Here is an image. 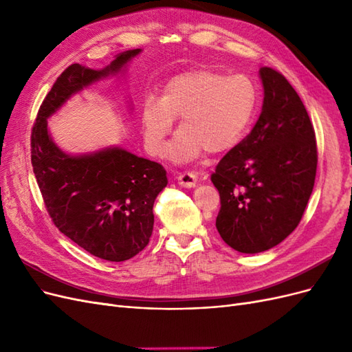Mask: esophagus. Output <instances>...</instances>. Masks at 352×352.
<instances>
[{"label":"esophagus","mask_w":352,"mask_h":352,"mask_svg":"<svg viewBox=\"0 0 352 352\" xmlns=\"http://www.w3.org/2000/svg\"><path fill=\"white\" fill-rule=\"evenodd\" d=\"M176 180H177V184L184 188H195L197 186V176L194 173H189V172L180 173L176 177Z\"/></svg>","instance_id":"obj_1"}]
</instances>
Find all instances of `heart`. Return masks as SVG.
Instances as JSON below:
<instances>
[{"label": "heart", "instance_id": "heart-1", "mask_svg": "<svg viewBox=\"0 0 352 352\" xmlns=\"http://www.w3.org/2000/svg\"><path fill=\"white\" fill-rule=\"evenodd\" d=\"M257 102L254 85L241 74L225 76L199 69L170 79L160 97L145 101L141 124L146 150L160 155L173 120L179 132L167 157L186 163L207 151L223 154L235 146L247 131Z\"/></svg>", "mask_w": 352, "mask_h": 352}]
</instances>
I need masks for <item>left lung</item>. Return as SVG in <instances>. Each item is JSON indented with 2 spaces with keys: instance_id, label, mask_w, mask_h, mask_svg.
I'll return each mask as SVG.
<instances>
[{
  "instance_id": "1",
  "label": "left lung",
  "mask_w": 352,
  "mask_h": 352,
  "mask_svg": "<svg viewBox=\"0 0 352 352\" xmlns=\"http://www.w3.org/2000/svg\"><path fill=\"white\" fill-rule=\"evenodd\" d=\"M258 73L264 89L258 120L211 175L221 204L216 228L243 254L267 251L291 235L317 168L316 135L300 95L279 72Z\"/></svg>"
}]
</instances>
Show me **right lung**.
<instances>
[{
  "mask_svg": "<svg viewBox=\"0 0 352 352\" xmlns=\"http://www.w3.org/2000/svg\"><path fill=\"white\" fill-rule=\"evenodd\" d=\"M141 51L120 52L100 70L69 66L41 104L30 136L32 167L50 217L80 248L107 261L129 260L150 242L166 170L120 146L69 154L52 141L48 119L74 94L124 72Z\"/></svg>",
  "mask_w": 352,
  "mask_h": 352,
  "instance_id": "right-lung-1",
  "label": "right lung"
}]
</instances>
